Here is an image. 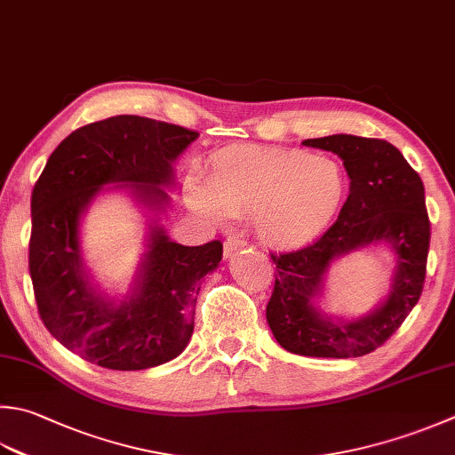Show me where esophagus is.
I'll return each instance as SVG.
<instances>
[{
    "label": "esophagus",
    "mask_w": 455,
    "mask_h": 455,
    "mask_svg": "<svg viewBox=\"0 0 455 455\" xmlns=\"http://www.w3.org/2000/svg\"><path fill=\"white\" fill-rule=\"evenodd\" d=\"M244 246H246V243H244L243 238L228 236V238L225 240V258H230L235 252H238L240 248H244Z\"/></svg>",
    "instance_id": "esophagus-1"
}]
</instances>
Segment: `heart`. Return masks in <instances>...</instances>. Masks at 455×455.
I'll list each match as a JSON object with an SVG mask.
<instances>
[{
    "label": "heart",
    "instance_id": "obj_1",
    "mask_svg": "<svg viewBox=\"0 0 455 455\" xmlns=\"http://www.w3.org/2000/svg\"><path fill=\"white\" fill-rule=\"evenodd\" d=\"M347 173L333 157L304 149L227 146L209 159L191 204L212 220L252 217L262 244L293 251L322 236L341 211Z\"/></svg>",
    "mask_w": 455,
    "mask_h": 455
}]
</instances>
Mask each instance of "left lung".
Masks as SVG:
<instances>
[{"label":"left lung","mask_w":455,"mask_h":455,"mask_svg":"<svg viewBox=\"0 0 455 455\" xmlns=\"http://www.w3.org/2000/svg\"><path fill=\"white\" fill-rule=\"evenodd\" d=\"M343 159L349 197L339 217L314 244L272 254L275 282L266 319L283 349L304 357H363L403 325L422 296L430 248L424 183L387 140L349 133L306 140ZM385 242L397 258L389 298L369 316L345 323L315 307L328 266L337 257Z\"/></svg>","instance_id":"1"}]
</instances>
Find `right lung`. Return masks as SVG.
<instances>
[{
	"label": "right lung",
	"instance_id": "add662e5",
	"mask_svg": "<svg viewBox=\"0 0 455 455\" xmlns=\"http://www.w3.org/2000/svg\"><path fill=\"white\" fill-rule=\"evenodd\" d=\"M199 138L195 130L141 116H112L75 130L52 151L31 195L29 274L41 322L84 361L141 371L175 359L193 333L204 275L222 260L220 240L183 246L164 227L149 230L132 296H102L80 258V215L104 185L165 211L173 162Z\"/></svg>",
	"mask_w": 455,
	"mask_h": 455
}]
</instances>
